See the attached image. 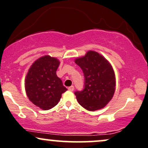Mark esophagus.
<instances>
[{"mask_svg": "<svg viewBox=\"0 0 148 148\" xmlns=\"http://www.w3.org/2000/svg\"><path fill=\"white\" fill-rule=\"evenodd\" d=\"M68 90L69 91H74V87L73 85H72V86H70V87H69L68 88Z\"/></svg>", "mask_w": 148, "mask_h": 148, "instance_id": "1", "label": "esophagus"}]
</instances>
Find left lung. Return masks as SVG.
I'll return each instance as SVG.
<instances>
[{
    "instance_id": "left-lung-1",
    "label": "left lung",
    "mask_w": 148,
    "mask_h": 148,
    "mask_svg": "<svg viewBox=\"0 0 148 148\" xmlns=\"http://www.w3.org/2000/svg\"><path fill=\"white\" fill-rule=\"evenodd\" d=\"M74 61L85 76L84 89L75 92L78 103L89 111L103 108L111 101L115 91V75L111 64L93 50H89L85 56L76 58Z\"/></svg>"
}]
</instances>
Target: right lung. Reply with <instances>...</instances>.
<instances>
[{
  "instance_id": "1",
  "label": "right lung",
  "mask_w": 148,
  "mask_h": 148,
  "mask_svg": "<svg viewBox=\"0 0 148 148\" xmlns=\"http://www.w3.org/2000/svg\"><path fill=\"white\" fill-rule=\"evenodd\" d=\"M60 61L45 55L30 67L25 80V91L29 100L43 110H49L58 104L61 95L68 89L57 76Z\"/></svg>"
}]
</instances>
